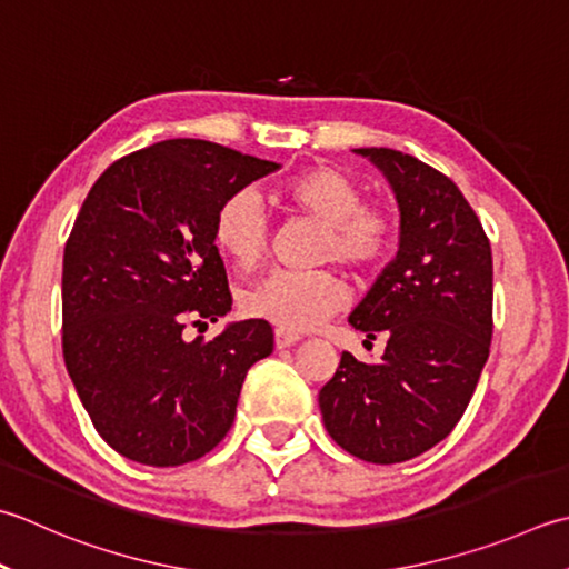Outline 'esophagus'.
I'll return each mask as SVG.
<instances>
[{"mask_svg": "<svg viewBox=\"0 0 569 569\" xmlns=\"http://www.w3.org/2000/svg\"><path fill=\"white\" fill-rule=\"evenodd\" d=\"M298 340L300 336L293 330H283V328L276 330V348H291V345H296Z\"/></svg>", "mask_w": 569, "mask_h": 569, "instance_id": "34e87169", "label": "esophagus"}]
</instances>
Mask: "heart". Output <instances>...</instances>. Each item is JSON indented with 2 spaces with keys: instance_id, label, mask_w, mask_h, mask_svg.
<instances>
[{
  "instance_id": "1",
  "label": "heart",
  "mask_w": 569,
  "mask_h": 569,
  "mask_svg": "<svg viewBox=\"0 0 569 569\" xmlns=\"http://www.w3.org/2000/svg\"><path fill=\"white\" fill-rule=\"evenodd\" d=\"M278 202L326 224L322 259H338L355 269H370L392 249V219L382 209L365 207L362 187L332 167H310L283 182ZM217 249L241 271L259 266L269 249V221L261 199L239 189L219 204L211 227ZM348 283L336 271H273L247 296V310L283 330H313L348 306Z\"/></svg>"
}]
</instances>
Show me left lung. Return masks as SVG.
<instances>
[{"label": "left lung", "instance_id": "left-lung-1", "mask_svg": "<svg viewBox=\"0 0 569 569\" xmlns=\"http://www.w3.org/2000/svg\"><path fill=\"white\" fill-rule=\"evenodd\" d=\"M385 174L399 209L397 256L348 322L387 336L382 360L342 352L320 389L338 447L370 463H402L459 425L493 336L491 243L447 174L389 148L355 150Z\"/></svg>", "mask_w": 569, "mask_h": 569}]
</instances>
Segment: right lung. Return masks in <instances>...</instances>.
Returning a JSON list of instances; mask_svg holds the SVG:
<instances>
[{
	"instance_id": "right-lung-1",
	"label": "right lung",
	"mask_w": 569,
	"mask_h": 569,
	"mask_svg": "<svg viewBox=\"0 0 569 569\" xmlns=\"http://www.w3.org/2000/svg\"><path fill=\"white\" fill-rule=\"evenodd\" d=\"M278 167L164 140L110 164L78 211L63 251V360L96 431L126 459H202L231 429L249 367L273 352L259 318L227 322L214 340L182 330L231 310L214 214Z\"/></svg>"
}]
</instances>
